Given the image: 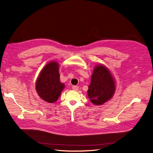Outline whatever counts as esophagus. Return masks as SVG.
Listing matches in <instances>:
<instances>
[{
    "label": "esophagus",
    "instance_id": "1",
    "mask_svg": "<svg viewBox=\"0 0 153 153\" xmlns=\"http://www.w3.org/2000/svg\"><path fill=\"white\" fill-rule=\"evenodd\" d=\"M78 88H79V87H78V86H76V85H74V86L72 87V89L74 91H77L78 89Z\"/></svg>",
    "mask_w": 153,
    "mask_h": 153
}]
</instances>
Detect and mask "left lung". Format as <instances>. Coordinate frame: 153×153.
Returning <instances> with one entry per match:
<instances>
[{
  "label": "left lung",
  "instance_id": "obj_1",
  "mask_svg": "<svg viewBox=\"0 0 153 153\" xmlns=\"http://www.w3.org/2000/svg\"><path fill=\"white\" fill-rule=\"evenodd\" d=\"M115 89V81L108 69L101 64L96 66L87 91L91 102L96 105L103 104L112 98Z\"/></svg>",
  "mask_w": 153,
  "mask_h": 153
}]
</instances>
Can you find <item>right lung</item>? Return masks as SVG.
Listing matches in <instances>:
<instances>
[{
	"mask_svg": "<svg viewBox=\"0 0 153 153\" xmlns=\"http://www.w3.org/2000/svg\"><path fill=\"white\" fill-rule=\"evenodd\" d=\"M64 88L60 82L59 64L52 61L47 64L41 71L36 84V89L39 96L47 102L56 101Z\"/></svg>",
	"mask_w": 153,
	"mask_h": 153,
	"instance_id": "1",
	"label": "right lung"
}]
</instances>
